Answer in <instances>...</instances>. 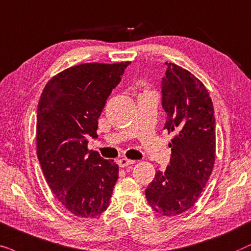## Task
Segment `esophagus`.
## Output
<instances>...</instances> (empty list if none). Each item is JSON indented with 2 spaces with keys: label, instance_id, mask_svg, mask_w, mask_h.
Here are the masks:
<instances>
[{
  "label": "esophagus",
  "instance_id": "obj_1",
  "mask_svg": "<svg viewBox=\"0 0 251 251\" xmlns=\"http://www.w3.org/2000/svg\"><path fill=\"white\" fill-rule=\"evenodd\" d=\"M133 163H134L133 160L127 159V158H120L118 160V165L120 166V168H126V166L131 165V164H133Z\"/></svg>",
  "mask_w": 251,
  "mask_h": 251
}]
</instances>
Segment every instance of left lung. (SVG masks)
Segmentation results:
<instances>
[{
	"instance_id": "8db88e82",
	"label": "left lung",
	"mask_w": 251,
	"mask_h": 251,
	"mask_svg": "<svg viewBox=\"0 0 251 251\" xmlns=\"http://www.w3.org/2000/svg\"><path fill=\"white\" fill-rule=\"evenodd\" d=\"M162 78L164 128L173 132L170 165L157 171L146 189L150 206L163 216H176L198 201L211 176L216 155V118L204 85L175 63Z\"/></svg>"
}]
</instances>
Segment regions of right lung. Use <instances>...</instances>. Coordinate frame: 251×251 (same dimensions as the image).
Segmentation results:
<instances>
[{"label":"right lung","instance_id":"1","mask_svg":"<svg viewBox=\"0 0 251 251\" xmlns=\"http://www.w3.org/2000/svg\"><path fill=\"white\" fill-rule=\"evenodd\" d=\"M129 62L87 63L47 83L36 115V150L53 195L73 215L89 218L109 206L118 165L87 149L99 117Z\"/></svg>","mask_w":251,"mask_h":251}]
</instances>
